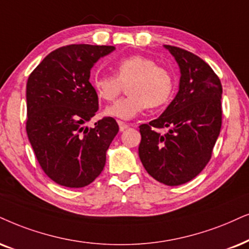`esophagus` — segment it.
<instances>
[{
    "label": "esophagus",
    "mask_w": 249,
    "mask_h": 249,
    "mask_svg": "<svg viewBox=\"0 0 249 249\" xmlns=\"http://www.w3.org/2000/svg\"><path fill=\"white\" fill-rule=\"evenodd\" d=\"M118 126H119V131L123 132V131H124V130H126V128L128 127V125L126 124V123H124V122H121V121H118Z\"/></svg>",
    "instance_id": "34e87169"
}]
</instances>
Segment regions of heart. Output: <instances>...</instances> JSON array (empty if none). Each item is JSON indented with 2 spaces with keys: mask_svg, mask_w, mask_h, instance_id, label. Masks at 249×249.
<instances>
[{
  "mask_svg": "<svg viewBox=\"0 0 249 249\" xmlns=\"http://www.w3.org/2000/svg\"><path fill=\"white\" fill-rule=\"evenodd\" d=\"M115 72L116 77L99 74L92 79L94 92L103 101H114L126 86L128 96L106 108L105 114L109 117L130 121L146 107L164 106L174 92L172 74L146 56L133 55L121 59Z\"/></svg>",
  "mask_w": 249,
  "mask_h": 249,
  "instance_id": "heart-1",
  "label": "heart"
}]
</instances>
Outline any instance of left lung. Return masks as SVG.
Listing matches in <instances>:
<instances>
[{"label": "left lung", "mask_w": 249, "mask_h": 249, "mask_svg": "<svg viewBox=\"0 0 249 249\" xmlns=\"http://www.w3.org/2000/svg\"><path fill=\"white\" fill-rule=\"evenodd\" d=\"M180 70L179 89L159 118L140 125L139 157L154 179L178 186L209 162L222 126V85L199 56L164 45ZM166 128L162 135L158 130Z\"/></svg>", "instance_id": "obj_1"}]
</instances>
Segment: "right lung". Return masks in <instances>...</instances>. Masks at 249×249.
<instances>
[{
    "label": "right lung",
    "mask_w": 249,
    "mask_h": 249,
    "mask_svg": "<svg viewBox=\"0 0 249 249\" xmlns=\"http://www.w3.org/2000/svg\"><path fill=\"white\" fill-rule=\"evenodd\" d=\"M114 46L70 45L47 55L26 85L28 140L45 174L56 184L79 188L99 177L107 150L118 133L114 118L85 126L95 116L99 100L90 70Z\"/></svg>",
    "instance_id": "1"
}]
</instances>
